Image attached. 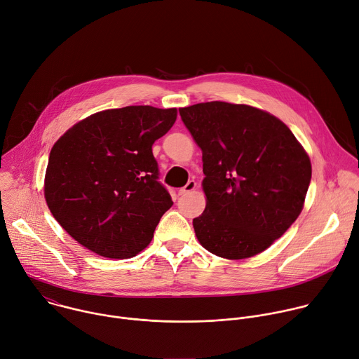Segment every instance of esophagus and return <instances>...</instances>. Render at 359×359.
Here are the masks:
<instances>
[{
    "mask_svg": "<svg viewBox=\"0 0 359 359\" xmlns=\"http://www.w3.org/2000/svg\"><path fill=\"white\" fill-rule=\"evenodd\" d=\"M196 186H197V184H196V182H194V180H189V182H187V184L179 190V196H186V194H189V193L194 191Z\"/></svg>",
    "mask_w": 359,
    "mask_h": 359,
    "instance_id": "34e87169",
    "label": "esophagus"
}]
</instances>
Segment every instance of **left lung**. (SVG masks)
Returning <instances> with one entry per match:
<instances>
[{
  "mask_svg": "<svg viewBox=\"0 0 359 359\" xmlns=\"http://www.w3.org/2000/svg\"><path fill=\"white\" fill-rule=\"evenodd\" d=\"M203 153L206 209L193 219L197 240L229 260L269 248L299 216L311 162L278 118L213 100L179 109Z\"/></svg>",
  "mask_w": 359,
  "mask_h": 359,
  "instance_id": "8db88e82",
  "label": "left lung"
}]
</instances>
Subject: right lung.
<instances>
[{
	"label": "right lung",
	"instance_id": "obj_1",
	"mask_svg": "<svg viewBox=\"0 0 359 359\" xmlns=\"http://www.w3.org/2000/svg\"><path fill=\"white\" fill-rule=\"evenodd\" d=\"M177 109L126 107L88 116L50 149L45 200L62 229L108 259H130L153 237L172 197L151 146Z\"/></svg>",
	"mask_w": 359,
	"mask_h": 359
}]
</instances>
